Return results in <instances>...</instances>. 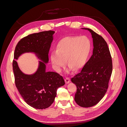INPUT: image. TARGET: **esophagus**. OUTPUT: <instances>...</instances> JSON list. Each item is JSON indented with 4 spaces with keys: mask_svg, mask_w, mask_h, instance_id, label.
<instances>
[{
    "mask_svg": "<svg viewBox=\"0 0 127 127\" xmlns=\"http://www.w3.org/2000/svg\"><path fill=\"white\" fill-rule=\"evenodd\" d=\"M65 82H66V84H68V83H70V79L69 78V77H67V78H65Z\"/></svg>",
    "mask_w": 127,
    "mask_h": 127,
    "instance_id": "34e87169",
    "label": "esophagus"
}]
</instances>
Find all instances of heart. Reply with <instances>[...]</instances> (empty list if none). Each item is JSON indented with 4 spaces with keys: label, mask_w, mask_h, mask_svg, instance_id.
<instances>
[{
    "label": "heart",
    "mask_w": 127,
    "mask_h": 127,
    "mask_svg": "<svg viewBox=\"0 0 127 127\" xmlns=\"http://www.w3.org/2000/svg\"><path fill=\"white\" fill-rule=\"evenodd\" d=\"M91 44L85 36H67L57 44L56 51L51 53L50 59L54 69L60 72L66 64H68L66 72L79 70L85 64L90 54ZM66 61H65V60Z\"/></svg>",
    "instance_id": "1"
}]
</instances>
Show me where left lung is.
<instances>
[{
    "instance_id": "obj_1",
    "label": "left lung",
    "mask_w": 127,
    "mask_h": 127,
    "mask_svg": "<svg viewBox=\"0 0 127 127\" xmlns=\"http://www.w3.org/2000/svg\"><path fill=\"white\" fill-rule=\"evenodd\" d=\"M82 29L91 33L93 55L71 80L77 86L75 95L76 103L80 106L89 107L97 104L107 92L112 72V63L104 39L91 29Z\"/></svg>"
}]
</instances>
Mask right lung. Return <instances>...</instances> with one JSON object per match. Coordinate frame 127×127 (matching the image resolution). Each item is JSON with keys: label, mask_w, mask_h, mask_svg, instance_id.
I'll list each match as a JSON object with an SVG mask.
<instances>
[{"label": "right lung", "mask_w": 127, "mask_h": 127, "mask_svg": "<svg viewBox=\"0 0 127 127\" xmlns=\"http://www.w3.org/2000/svg\"><path fill=\"white\" fill-rule=\"evenodd\" d=\"M55 31H48L30 34L18 42L14 52L13 68L15 85L25 102L37 109H44L55 101L57 90L65 83L62 76L55 72L46 71L49 51ZM25 53H33L41 61L36 71L25 74L16 61Z\"/></svg>", "instance_id": "1"}]
</instances>
